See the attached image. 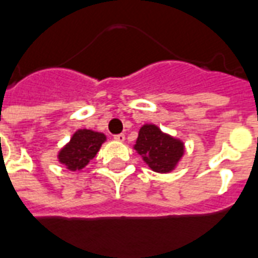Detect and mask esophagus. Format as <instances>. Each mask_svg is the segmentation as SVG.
Listing matches in <instances>:
<instances>
[{"label":"esophagus","instance_id":"esophagus-1","mask_svg":"<svg viewBox=\"0 0 258 258\" xmlns=\"http://www.w3.org/2000/svg\"><path fill=\"white\" fill-rule=\"evenodd\" d=\"M114 140H115V141H118V143H123V141H125V135H122V133H119V135H115Z\"/></svg>","mask_w":258,"mask_h":258}]
</instances>
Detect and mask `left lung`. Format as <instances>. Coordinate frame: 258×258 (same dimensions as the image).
I'll use <instances>...</instances> for the list:
<instances>
[{
  "mask_svg": "<svg viewBox=\"0 0 258 258\" xmlns=\"http://www.w3.org/2000/svg\"><path fill=\"white\" fill-rule=\"evenodd\" d=\"M135 149L156 172H169L184 153L180 140L165 135L155 125H144L139 132Z\"/></svg>",
  "mask_w": 258,
  "mask_h": 258,
  "instance_id": "1",
  "label": "left lung"
}]
</instances>
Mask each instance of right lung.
Here are the masks:
<instances>
[{
	"label": "right lung",
	"instance_id": "obj_1",
	"mask_svg": "<svg viewBox=\"0 0 258 258\" xmlns=\"http://www.w3.org/2000/svg\"><path fill=\"white\" fill-rule=\"evenodd\" d=\"M105 140L106 137L103 133L79 129L74 133L70 143L59 152V161L70 171L82 169L95 157Z\"/></svg>",
	"mask_w": 258,
	"mask_h": 258
}]
</instances>
